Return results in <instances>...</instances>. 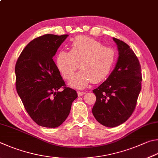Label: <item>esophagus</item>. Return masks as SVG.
Instances as JSON below:
<instances>
[{
  "label": "esophagus",
  "mask_w": 158,
  "mask_h": 158,
  "mask_svg": "<svg viewBox=\"0 0 158 158\" xmlns=\"http://www.w3.org/2000/svg\"><path fill=\"white\" fill-rule=\"evenodd\" d=\"M77 94H78V95L80 97V96H83L84 94H85V92H83V91H78L77 92Z\"/></svg>",
  "instance_id": "obj_1"
}]
</instances>
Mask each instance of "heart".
Returning a JSON list of instances; mask_svg holds the SVG:
<instances>
[{"label": "heart", "mask_w": 158, "mask_h": 158, "mask_svg": "<svg viewBox=\"0 0 158 158\" xmlns=\"http://www.w3.org/2000/svg\"><path fill=\"white\" fill-rule=\"evenodd\" d=\"M115 53L110 48L90 37L79 36L70 45V52L60 51L56 57V65L62 76L69 79L79 67L81 70L70 80V85L84 88L90 81L99 83L110 73L114 64Z\"/></svg>", "instance_id": "obj_1"}]
</instances>
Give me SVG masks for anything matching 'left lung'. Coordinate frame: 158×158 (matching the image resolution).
Listing matches in <instances>:
<instances>
[{
    "mask_svg": "<svg viewBox=\"0 0 158 158\" xmlns=\"http://www.w3.org/2000/svg\"><path fill=\"white\" fill-rule=\"evenodd\" d=\"M119 52L115 67L108 78L93 90L96 102L93 114L97 121L107 127L123 124L131 116L142 88L139 61L129 45L113 38Z\"/></svg>",
    "mask_w": 158,
    "mask_h": 158,
    "instance_id": "obj_1",
    "label": "left lung"
}]
</instances>
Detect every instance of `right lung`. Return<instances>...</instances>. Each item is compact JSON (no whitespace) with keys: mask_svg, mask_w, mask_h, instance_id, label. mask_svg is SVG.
I'll return each mask as SVG.
<instances>
[{"mask_svg":"<svg viewBox=\"0 0 158 158\" xmlns=\"http://www.w3.org/2000/svg\"><path fill=\"white\" fill-rule=\"evenodd\" d=\"M68 36L37 37L26 45L16 61V91L27 113L41 127L56 128L62 124L77 97L75 90L66 87L52 59Z\"/></svg>","mask_w":158,"mask_h":158,"instance_id":"add662e5","label":"right lung"}]
</instances>
